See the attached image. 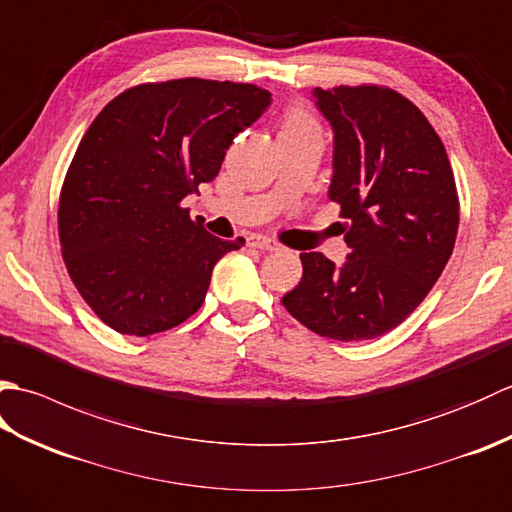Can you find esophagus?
Segmentation results:
<instances>
[{"label": "esophagus", "instance_id": "34e87169", "mask_svg": "<svg viewBox=\"0 0 512 512\" xmlns=\"http://www.w3.org/2000/svg\"><path fill=\"white\" fill-rule=\"evenodd\" d=\"M246 242H248V246H253V248L279 250V244L275 242V239H270V237H266V235H248Z\"/></svg>", "mask_w": 512, "mask_h": 512}]
</instances>
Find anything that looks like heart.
<instances>
[{
  "instance_id": "b5f03b06",
  "label": "heart",
  "mask_w": 512,
  "mask_h": 512,
  "mask_svg": "<svg viewBox=\"0 0 512 512\" xmlns=\"http://www.w3.org/2000/svg\"><path fill=\"white\" fill-rule=\"evenodd\" d=\"M308 129H319L317 121H314L312 114L303 107H290L284 114V123H281V134H292V132H308Z\"/></svg>"
}]
</instances>
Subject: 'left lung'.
Wrapping results in <instances>:
<instances>
[{
  "label": "left lung",
  "mask_w": 512,
  "mask_h": 512,
  "mask_svg": "<svg viewBox=\"0 0 512 512\" xmlns=\"http://www.w3.org/2000/svg\"><path fill=\"white\" fill-rule=\"evenodd\" d=\"M334 129L330 200L347 220L343 266L301 253L303 277L281 299L308 330L367 341L405 321L453 253L460 202L436 129L380 85L312 92Z\"/></svg>",
  "instance_id": "obj_1"
}]
</instances>
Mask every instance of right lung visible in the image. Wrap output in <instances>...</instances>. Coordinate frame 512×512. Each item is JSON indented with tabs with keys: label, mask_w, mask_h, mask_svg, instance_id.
I'll return each instance as SVG.
<instances>
[{
	"label": "right lung",
	"mask_w": 512,
	"mask_h": 512,
	"mask_svg": "<svg viewBox=\"0 0 512 512\" xmlns=\"http://www.w3.org/2000/svg\"><path fill=\"white\" fill-rule=\"evenodd\" d=\"M268 105L253 83L191 76L129 88L94 118L61 187L59 242L76 290L112 330L176 328L202 306L213 266L244 246L193 222L182 200Z\"/></svg>",
	"instance_id": "1"
}]
</instances>
